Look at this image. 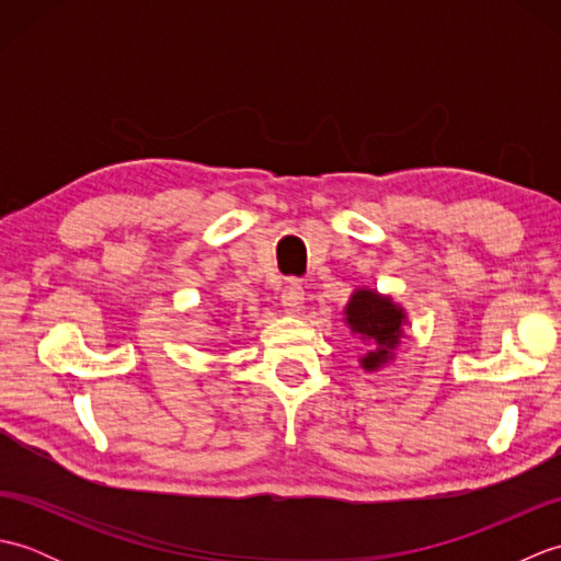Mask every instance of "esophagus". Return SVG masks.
Instances as JSON below:
<instances>
[{
    "instance_id": "34e87169",
    "label": "esophagus",
    "mask_w": 561,
    "mask_h": 561,
    "mask_svg": "<svg viewBox=\"0 0 561 561\" xmlns=\"http://www.w3.org/2000/svg\"><path fill=\"white\" fill-rule=\"evenodd\" d=\"M282 306L287 308L289 313L301 311L304 306V284L299 279H289L282 289Z\"/></svg>"
}]
</instances>
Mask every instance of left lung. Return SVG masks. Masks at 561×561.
Listing matches in <instances>:
<instances>
[{
  "label": "left lung",
  "mask_w": 561,
  "mask_h": 561,
  "mask_svg": "<svg viewBox=\"0 0 561 561\" xmlns=\"http://www.w3.org/2000/svg\"><path fill=\"white\" fill-rule=\"evenodd\" d=\"M344 316H347V325L352 332H356L371 347V352L362 359L366 371H374L380 364H386L392 356V347L402 337V308L392 304L388 296L359 289L354 291L347 308H344Z\"/></svg>",
  "instance_id": "1"
}]
</instances>
